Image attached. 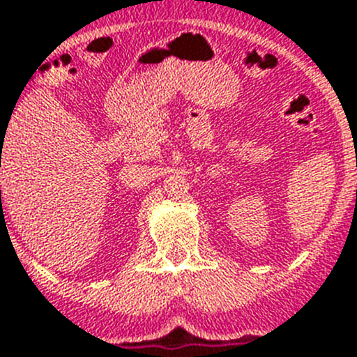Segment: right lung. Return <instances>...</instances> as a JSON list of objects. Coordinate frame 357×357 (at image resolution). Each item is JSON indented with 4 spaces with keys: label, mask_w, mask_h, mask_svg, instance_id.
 Here are the masks:
<instances>
[{
    "label": "right lung",
    "mask_w": 357,
    "mask_h": 357,
    "mask_svg": "<svg viewBox=\"0 0 357 357\" xmlns=\"http://www.w3.org/2000/svg\"><path fill=\"white\" fill-rule=\"evenodd\" d=\"M0 193H1V191H0Z\"/></svg>",
    "instance_id": "1"
}]
</instances>
